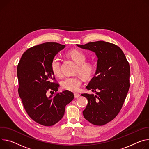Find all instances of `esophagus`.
Returning <instances> with one entry per match:
<instances>
[{"label":"esophagus","mask_w":149,"mask_h":149,"mask_svg":"<svg viewBox=\"0 0 149 149\" xmlns=\"http://www.w3.org/2000/svg\"><path fill=\"white\" fill-rule=\"evenodd\" d=\"M80 96V94H78V93H74V97H75V98H78V97H79Z\"/></svg>","instance_id":"34e87169"}]
</instances>
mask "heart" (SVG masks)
Wrapping results in <instances>:
<instances>
[{
  "label": "heart",
  "instance_id": "b5f03b06",
  "mask_svg": "<svg viewBox=\"0 0 149 149\" xmlns=\"http://www.w3.org/2000/svg\"><path fill=\"white\" fill-rule=\"evenodd\" d=\"M68 55L72 60L78 65L77 69V73L79 74L84 79H90L93 75L95 71L94 65L90 62H86L87 56L86 54L79 50H72L68 53ZM51 70L54 75L60 76L61 75V61L59 56L56 55L52 59ZM82 84V79L79 77H66L61 82L62 88L71 91H77Z\"/></svg>",
  "mask_w": 149,
  "mask_h": 149
}]
</instances>
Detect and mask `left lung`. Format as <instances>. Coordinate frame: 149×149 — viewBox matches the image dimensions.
Returning <instances> with one entry per match:
<instances>
[{
  "mask_svg": "<svg viewBox=\"0 0 149 149\" xmlns=\"http://www.w3.org/2000/svg\"><path fill=\"white\" fill-rule=\"evenodd\" d=\"M77 46L95 52L98 58L95 75L86 87L95 94H81L88 100L83 113L91 124L103 125L118 115L126 99L130 64L123 50L113 43L97 41Z\"/></svg>",
  "mask_w": 149,
  "mask_h": 149,
  "instance_id": "left-lung-1",
  "label": "left lung"
}]
</instances>
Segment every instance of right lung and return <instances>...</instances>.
<instances>
[{"instance_id":"right-lung-1","label":"right lung","mask_w":149,"mask_h":149,"mask_svg":"<svg viewBox=\"0 0 149 149\" xmlns=\"http://www.w3.org/2000/svg\"><path fill=\"white\" fill-rule=\"evenodd\" d=\"M65 47L54 42L33 46L23 53L18 65V94L24 109L33 120L44 126H52L59 122L64 115L66 105L74 98V94L68 90L47 96L49 91L58 90L59 85L50 65L53 57Z\"/></svg>"}]
</instances>
